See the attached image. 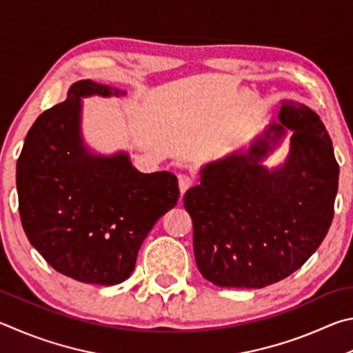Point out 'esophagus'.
Masks as SVG:
<instances>
[{
    "instance_id": "1",
    "label": "esophagus",
    "mask_w": 353,
    "mask_h": 353,
    "mask_svg": "<svg viewBox=\"0 0 353 353\" xmlns=\"http://www.w3.org/2000/svg\"><path fill=\"white\" fill-rule=\"evenodd\" d=\"M192 184H194V180L189 175H180V176H178V186H180L181 195L186 194L188 190L192 188Z\"/></svg>"
}]
</instances>
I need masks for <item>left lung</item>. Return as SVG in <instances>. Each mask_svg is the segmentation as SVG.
<instances>
[{"label":"left lung","mask_w":353,"mask_h":353,"mask_svg":"<svg viewBox=\"0 0 353 353\" xmlns=\"http://www.w3.org/2000/svg\"><path fill=\"white\" fill-rule=\"evenodd\" d=\"M243 154L201 169V184L184 195L194 223L195 262L219 287L262 288L285 279L323 243L333 220L339 165L319 116L283 101ZM292 130L286 163L270 171L261 159Z\"/></svg>","instance_id":"left-lung-1"}]
</instances>
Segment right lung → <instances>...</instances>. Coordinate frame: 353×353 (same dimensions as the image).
<instances>
[{
  "label": "right lung",
  "instance_id": "add662e5",
  "mask_svg": "<svg viewBox=\"0 0 353 353\" xmlns=\"http://www.w3.org/2000/svg\"><path fill=\"white\" fill-rule=\"evenodd\" d=\"M94 94L125 91L79 80L65 102L37 117L17 163L18 211L30 245L55 271L116 285L133 273L142 242L176 206L180 189L170 172L136 170L125 152L88 150L80 97Z\"/></svg>",
  "mask_w": 353,
  "mask_h": 353
}]
</instances>
